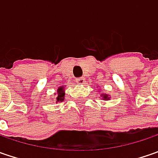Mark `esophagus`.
I'll return each instance as SVG.
<instances>
[{
	"instance_id": "34e87169",
	"label": "esophagus",
	"mask_w": 158,
	"mask_h": 158,
	"mask_svg": "<svg viewBox=\"0 0 158 158\" xmlns=\"http://www.w3.org/2000/svg\"><path fill=\"white\" fill-rule=\"evenodd\" d=\"M76 82H77L78 84H83V83L85 82V79H84L83 77H79V78L76 79Z\"/></svg>"
}]
</instances>
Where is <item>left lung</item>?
<instances>
[{
	"label": "left lung",
	"instance_id": "8db88e82",
	"mask_svg": "<svg viewBox=\"0 0 158 158\" xmlns=\"http://www.w3.org/2000/svg\"><path fill=\"white\" fill-rule=\"evenodd\" d=\"M104 98H106V99H107V98H106V96H104Z\"/></svg>",
	"mask_w": 158,
	"mask_h": 158
}]
</instances>
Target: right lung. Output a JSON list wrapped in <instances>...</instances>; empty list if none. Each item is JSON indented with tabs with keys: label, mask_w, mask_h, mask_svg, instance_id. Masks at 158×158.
Masks as SVG:
<instances>
[{
	"label": "right lung",
	"mask_w": 158,
	"mask_h": 158,
	"mask_svg": "<svg viewBox=\"0 0 158 158\" xmlns=\"http://www.w3.org/2000/svg\"><path fill=\"white\" fill-rule=\"evenodd\" d=\"M64 93L63 88L62 87H60L58 89V97H57V101H63L64 99Z\"/></svg>",
	"instance_id": "add662e5"
}]
</instances>
